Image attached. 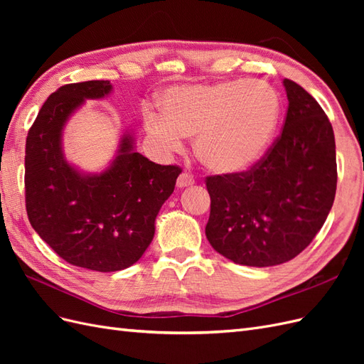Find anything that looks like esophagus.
Returning a JSON list of instances; mask_svg holds the SVG:
<instances>
[{"label": "esophagus", "mask_w": 364, "mask_h": 364, "mask_svg": "<svg viewBox=\"0 0 364 364\" xmlns=\"http://www.w3.org/2000/svg\"><path fill=\"white\" fill-rule=\"evenodd\" d=\"M194 182H196L194 176L191 173H186V171L181 173L179 178H178V186H179V188H185V186H191V185H194Z\"/></svg>", "instance_id": "1"}]
</instances>
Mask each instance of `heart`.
I'll list each match as a JSON object with an SVG mask.
<instances>
[{"instance_id":"1","label":"heart","mask_w":364,"mask_h":364,"mask_svg":"<svg viewBox=\"0 0 364 364\" xmlns=\"http://www.w3.org/2000/svg\"><path fill=\"white\" fill-rule=\"evenodd\" d=\"M161 112L144 115L150 136L164 151H178L194 136L206 168L232 174L252 167L267 149L279 117L277 91L261 80L179 85L159 97Z\"/></svg>"}]
</instances>
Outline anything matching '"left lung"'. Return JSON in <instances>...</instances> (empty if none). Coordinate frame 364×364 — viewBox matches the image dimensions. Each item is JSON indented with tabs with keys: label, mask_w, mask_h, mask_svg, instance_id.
Instances as JSON below:
<instances>
[{
	"label": "left lung",
	"mask_w": 364,
	"mask_h": 364,
	"mask_svg": "<svg viewBox=\"0 0 364 364\" xmlns=\"http://www.w3.org/2000/svg\"><path fill=\"white\" fill-rule=\"evenodd\" d=\"M284 86L287 115L266 155L246 171L206 178V238L220 255L243 266H278L299 255L334 203L333 126L302 86L289 79Z\"/></svg>",
	"instance_id": "obj_1"
}]
</instances>
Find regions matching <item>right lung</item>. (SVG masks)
<instances>
[{
	"mask_svg": "<svg viewBox=\"0 0 364 364\" xmlns=\"http://www.w3.org/2000/svg\"><path fill=\"white\" fill-rule=\"evenodd\" d=\"M111 91L109 80L60 86L41 107L26 142V209L33 229L62 259L95 272L123 270L142 257L182 173L135 151L129 134L100 174H83L65 161L62 130L70 115L86 98Z\"/></svg>",
	"mask_w": 364,
	"mask_h": 364,
	"instance_id": "add662e5",
	"label": "right lung"
}]
</instances>
